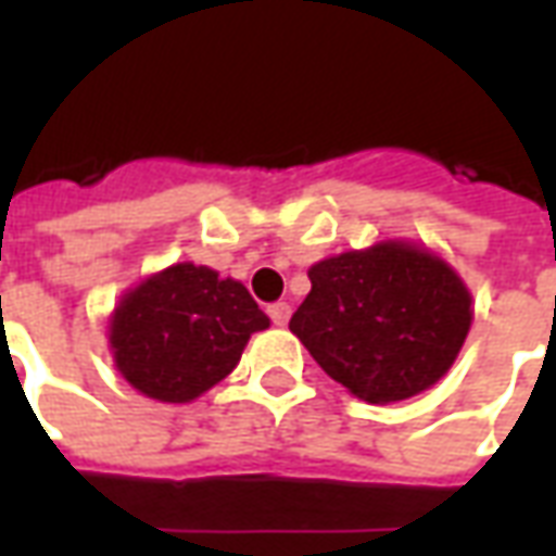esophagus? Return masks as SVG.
<instances>
[{"label":"esophagus","mask_w":556,"mask_h":556,"mask_svg":"<svg viewBox=\"0 0 556 556\" xmlns=\"http://www.w3.org/2000/svg\"><path fill=\"white\" fill-rule=\"evenodd\" d=\"M267 315H270V321L277 327H286L291 318V306L289 303H274V306H267Z\"/></svg>","instance_id":"1"}]
</instances>
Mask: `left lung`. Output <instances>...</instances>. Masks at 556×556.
Here are the masks:
<instances>
[{
	"label": "left lung",
	"instance_id": "8db88e82",
	"mask_svg": "<svg viewBox=\"0 0 556 556\" xmlns=\"http://www.w3.org/2000/svg\"><path fill=\"white\" fill-rule=\"evenodd\" d=\"M313 289L289 330L333 381L393 405L450 372L473 298L450 262L410 241H378L309 267Z\"/></svg>",
	"mask_w": 556,
	"mask_h": 556
}]
</instances>
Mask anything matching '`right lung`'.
Segmentation results:
<instances>
[{
	"label": "right lung",
	"instance_id": "1",
	"mask_svg": "<svg viewBox=\"0 0 556 556\" xmlns=\"http://www.w3.org/2000/svg\"><path fill=\"white\" fill-rule=\"evenodd\" d=\"M267 327L243 282L178 262L118 298L106 337L127 384L154 402L187 405L219 384Z\"/></svg>",
	"mask_w": 556,
	"mask_h": 556
}]
</instances>
